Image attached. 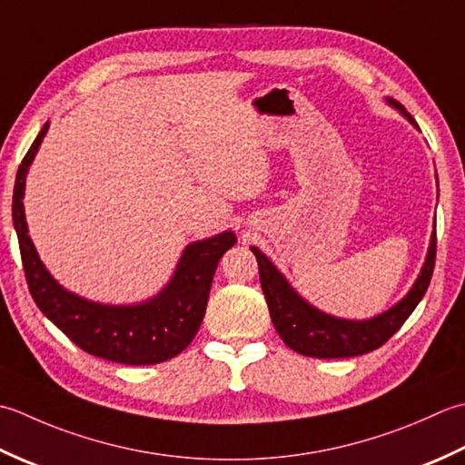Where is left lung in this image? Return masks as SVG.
<instances>
[{
    "mask_svg": "<svg viewBox=\"0 0 465 465\" xmlns=\"http://www.w3.org/2000/svg\"><path fill=\"white\" fill-rule=\"evenodd\" d=\"M390 104L400 110L415 128H420L418 122L411 118V114L405 112L400 102L390 98ZM435 249H438V239H435L433 231L428 259H425L418 281H415V285L403 301L375 319L345 321L325 315V312L317 311L302 301L277 271V267L264 257L257 246H251L259 262L261 287L264 299H267L274 329L292 351L317 359L355 357L387 343L400 331L407 317L411 315L418 302L423 299L425 291H428L435 267Z\"/></svg>",
    "mask_w": 465,
    "mask_h": 465,
    "instance_id": "left-lung-1",
    "label": "left lung"
}]
</instances>
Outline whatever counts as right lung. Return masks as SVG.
Returning <instances> with one entry per match:
<instances>
[{
    "instance_id": "1",
    "label": "right lung",
    "mask_w": 465,
    "mask_h": 465,
    "mask_svg": "<svg viewBox=\"0 0 465 465\" xmlns=\"http://www.w3.org/2000/svg\"><path fill=\"white\" fill-rule=\"evenodd\" d=\"M45 132L47 124L17 168L12 204L25 281L35 305L90 355L124 365H154L176 357L191 345L203 323L214 271L223 254L234 246V232L229 231L188 244L168 287L142 305H100L68 292L52 279L37 257L27 234L22 203L27 166L32 164Z\"/></svg>"
}]
</instances>
